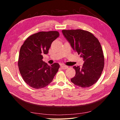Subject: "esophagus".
Instances as JSON below:
<instances>
[{
  "label": "esophagus",
  "instance_id": "1",
  "mask_svg": "<svg viewBox=\"0 0 120 120\" xmlns=\"http://www.w3.org/2000/svg\"><path fill=\"white\" fill-rule=\"evenodd\" d=\"M60 67L61 68L63 69V70H66V69H67L68 68V67L67 66H66V65H64V64L61 65Z\"/></svg>",
  "mask_w": 120,
  "mask_h": 120
}]
</instances>
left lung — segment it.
Returning <instances> with one entry per match:
<instances>
[{"instance_id":"obj_1","label":"left lung","mask_w":120,"mask_h":120,"mask_svg":"<svg viewBox=\"0 0 120 120\" xmlns=\"http://www.w3.org/2000/svg\"><path fill=\"white\" fill-rule=\"evenodd\" d=\"M63 34L84 64L74 66L75 75L71 82L82 88L92 86L100 78L104 67V56L100 43L93 34L82 30H63Z\"/></svg>"}]
</instances>
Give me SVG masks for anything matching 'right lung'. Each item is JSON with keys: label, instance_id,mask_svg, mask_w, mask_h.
<instances>
[{"label": "right lung", "instance_id": "obj_1", "mask_svg": "<svg viewBox=\"0 0 120 120\" xmlns=\"http://www.w3.org/2000/svg\"><path fill=\"white\" fill-rule=\"evenodd\" d=\"M59 35L57 31L38 32L30 36L21 46L19 70L24 82L32 88L41 89L49 85L59 71V64L49 66L42 60V55L48 53L52 43Z\"/></svg>", "mask_w": 120, "mask_h": 120}]
</instances>
